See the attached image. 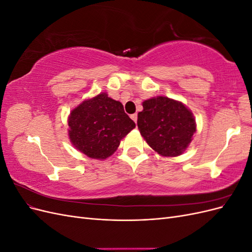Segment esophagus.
Here are the masks:
<instances>
[{
	"mask_svg": "<svg viewBox=\"0 0 252 252\" xmlns=\"http://www.w3.org/2000/svg\"><path fill=\"white\" fill-rule=\"evenodd\" d=\"M131 119H132V121L134 122V123H136V121H138V114H136V113L131 114Z\"/></svg>",
	"mask_w": 252,
	"mask_h": 252,
	"instance_id": "34e87169",
	"label": "esophagus"
}]
</instances>
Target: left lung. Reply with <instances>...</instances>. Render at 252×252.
<instances>
[{
  "label": "left lung",
  "instance_id": "1",
  "mask_svg": "<svg viewBox=\"0 0 252 252\" xmlns=\"http://www.w3.org/2000/svg\"><path fill=\"white\" fill-rule=\"evenodd\" d=\"M138 127L149 146L164 157L180 156L192 140L195 121L185 105L166 96L143 102Z\"/></svg>",
  "mask_w": 252,
  "mask_h": 252
}]
</instances>
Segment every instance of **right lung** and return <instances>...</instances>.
Returning <instances> with one entry per match:
<instances>
[{
	"label": "right lung",
	"mask_w": 252,
	"mask_h": 252,
	"mask_svg": "<svg viewBox=\"0 0 252 252\" xmlns=\"http://www.w3.org/2000/svg\"><path fill=\"white\" fill-rule=\"evenodd\" d=\"M73 146L91 158L104 159L119 147L121 140L135 127L119 101L107 94L84 101L68 119Z\"/></svg>",
	"instance_id": "1"
}]
</instances>
